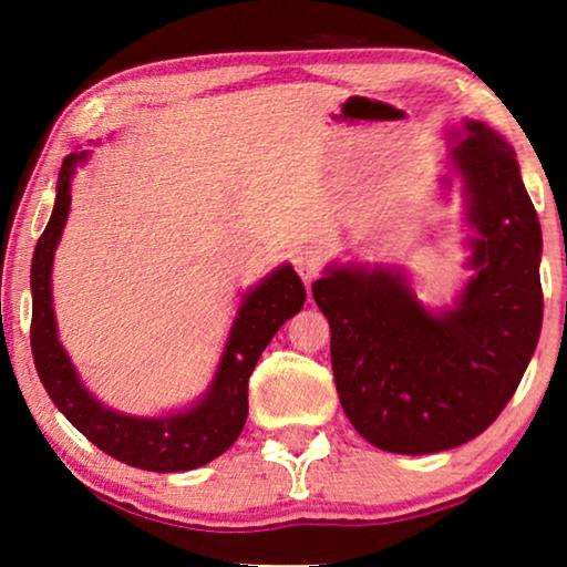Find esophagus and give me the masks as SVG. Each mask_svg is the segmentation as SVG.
<instances>
[{"label": "esophagus", "mask_w": 567, "mask_h": 567, "mask_svg": "<svg viewBox=\"0 0 567 567\" xmlns=\"http://www.w3.org/2000/svg\"><path fill=\"white\" fill-rule=\"evenodd\" d=\"M322 252L317 250V247H305V250H299L293 255V266H297L299 276L305 278V281H312V278L320 274L322 270Z\"/></svg>", "instance_id": "34e87169"}]
</instances>
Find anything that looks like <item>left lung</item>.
<instances>
[{
    "label": "left lung",
    "instance_id": "left-lung-1",
    "mask_svg": "<svg viewBox=\"0 0 567 567\" xmlns=\"http://www.w3.org/2000/svg\"><path fill=\"white\" fill-rule=\"evenodd\" d=\"M464 128L452 165L475 229V274L456 305L431 312L402 270L382 266H328L312 284L340 405L384 452L436 454L480 436L514 398L539 340L542 229L516 152L485 123Z\"/></svg>",
    "mask_w": 567,
    "mask_h": 567
}]
</instances>
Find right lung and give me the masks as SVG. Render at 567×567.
<instances>
[{"label": "right lung", "instance_id": "1", "mask_svg": "<svg viewBox=\"0 0 567 567\" xmlns=\"http://www.w3.org/2000/svg\"><path fill=\"white\" fill-rule=\"evenodd\" d=\"M87 150L72 152L59 169L56 204L33 252L30 291H33V324L30 346L38 377L66 421L113 460L150 472H185L204 467L235 444L247 421V382L278 328L305 307L307 291L289 262L243 297L231 322L227 346L216 367L214 382L196 405L162 417H136L105 408L87 392L59 343L53 317L51 268L61 231L72 206V177L76 165L87 159Z\"/></svg>", "mask_w": 567, "mask_h": 567}]
</instances>
